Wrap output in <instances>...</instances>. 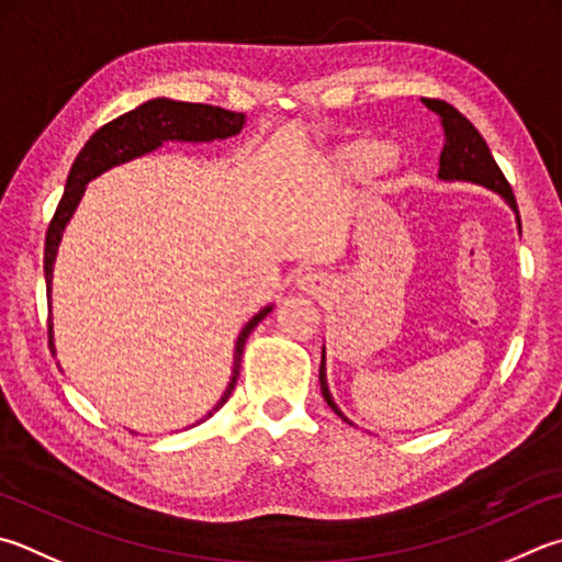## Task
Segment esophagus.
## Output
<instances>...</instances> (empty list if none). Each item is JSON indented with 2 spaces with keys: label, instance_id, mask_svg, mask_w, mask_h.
<instances>
[{
  "label": "esophagus",
  "instance_id": "34e87169",
  "mask_svg": "<svg viewBox=\"0 0 562 562\" xmlns=\"http://www.w3.org/2000/svg\"><path fill=\"white\" fill-rule=\"evenodd\" d=\"M300 288L304 292H316V290H319V280H316V274H307V278L300 280Z\"/></svg>",
  "mask_w": 562,
  "mask_h": 562
}]
</instances>
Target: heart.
<instances>
[{
  "mask_svg": "<svg viewBox=\"0 0 562 562\" xmlns=\"http://www.w3.org/2000/svg\"><path fill=\"white\" fill-rule=\"evenodd\" d=\"M387 155H391V151H387V147L379 139H356L351 145L336 151V167H339L344 175L363 177L379 165H383Z\"/></svg>",
  "mask_w": 562,
  "mask_h": 562,
  "instance_id": "1",
  "label": "heart"
}]
</instances>
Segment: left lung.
I'll use <instances>...</instances> for the list:
<instances>
[{
    "label": "left lung",
    "instance_id": "1",
    "mask_svg": "<svg viewBox=\"0 0 562 562\" xmlns=\"http://www.w3.org/2000/svg\"><path fill=\"white\" fill-rule=\"evenodd\" d=\"M423 103H425V108H430L437 117H440V125L445 132V145H442V155H440V177L484 183V187L494 189L496 193H502V196L512 203L514 211L518 213L512 183L506 181L504 171L498 169L496 159L492 157V151H488L486 139L479 135V130L472 125V122H469L457 108L445 103V100L427 98V100H423ZM319 383H322L324 401L329 403V407L336 415H341L339 407H336L331 401L329 385H326L324 353H322V366H319Z\"/></svg>",
    "mask_w": 562,
    "mask_h": 562
}]
</instances>
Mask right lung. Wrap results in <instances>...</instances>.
Here are the masks:
<instances>
[{
	"mask_svg": "<svg viewBox=\"0 0 562 562\" xmlns=\"http://www.w3.org/2000/svg\"><path fill=\"white\" fill-rule=\"evenodd\" d=\"M243 122V112H231L216 105H203V103H177V100L157 98L149 100V103L139 105L137 110L125 112L117 120L108 122V125L100 127L93 137L86 142V147L80 149L76 157L74 167H70V175L66 181V191L60 196L54 218L48 223L46 231V248H44V274H46V292L50 294V278H54V260L56 250L60 243V233H64L68 218L74 216L80 196H83L86 183L95 179L100 171H105L115 165H122L132 157L145 155L159 147L165 139H181V142H209V139H226L231 135H238ZM272 307L262 310L255 314L248 322L246 329L240 331L238 344H236V363H233V379L223 393L221 403L216 411L223 405L233 393V387L238 383L240 375V361H243V349H246V341L250 331L258 326L265 316H268ZM48 346L54 351V334H50V319H48ZM213 411V413H216ZM209 413V417L213 415Z\"/></svg>",
	"mask_w": 562,
	"mask_h": 562,
	"instance_id": "add662e5",
	"label": "right lung"
}]
</instances>
